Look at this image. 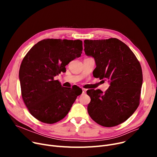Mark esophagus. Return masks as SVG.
I'll use <instances>...</instances> for the list:
<instances>
[{
  "label": "esophagus",
  "mask_w": 157,
  "mask_h": 157,
  "mask_svg": "<svg viewBox=\"0 0 157 157\" xmlns=\"http://www.w3.org/2000/svg\"><path fill=\"white\" fill-rule=\"evenodd\" d=\"M82 91H83V94H85V93H86V90L85 89H84V88H82Z\"/></svg>",
  "instance_id": "esophagus-1"
}]
</instances>
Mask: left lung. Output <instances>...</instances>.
<instances>
[{
  "label": "left lung",
  "instance_id": "1",
  "mask_svg": "<svg viewBox=\"0 0 157 157\" xmlns=\"http://www.w3.org/2000/svg\"><path fill=\"white\" fill-rule=\"evenodd\" d=\"M85 52L94 58L95 78L108 81L105 92L88 90L91 101L90 117L105 127L118 125L136 111L140 102L143 72L141 64L129 47L117 38L84 40Z\"/></svg>",
  "mask_w": 157,
  "mask_h": 157
}]
</instances>
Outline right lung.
<instances>
[{
  "label": "right lung",
  "mask_w": 157,
  "mask_h": 157,
  "mask_svg": "<svg viewBox=\"0 0 157 157\" xmlns=\"http://www.w3.org/2000/svg\"><path fill=\"white\" fill-rule=\"evenodd\" d=\"M81 40L46 39L33 46L21 62L19 77L23 101L39 121L53 124L70 111L81 89L61 85L54 77L66 71L65 66L81 56Z\"/></svg>",
  "instance_id": "obj_1"
}]
</instances>
